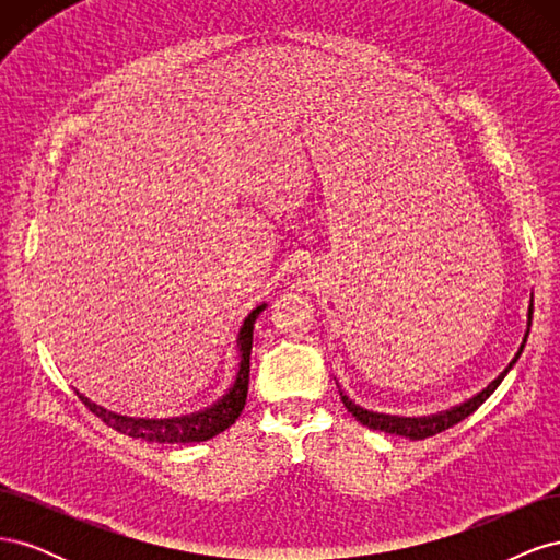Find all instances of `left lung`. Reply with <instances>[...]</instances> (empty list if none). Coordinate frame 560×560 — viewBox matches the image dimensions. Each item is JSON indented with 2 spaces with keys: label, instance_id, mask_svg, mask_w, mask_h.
Instances as JSON below:
<instances>
[{
  "label": "left lung",
  "instance_id": "left-lung-1",
  "mask_svg": "<svg viewBox=\"0 0 560 560\" xmlns=\"http://www.w3.org/2000/svg\"><path fill=\"white\" fill-rule=\"evenodd\" d=\"M530 322H533V301H530V306H528V331H530ZM528 331H525V338H528ZM525 338H523V343H525ZM523 343H521L518 352L514 354V360L510 362V366H506L495 381H490V383L481 389L479 395H474L471 399L463 401L460 406H453V409L442 411V413H434V416H428V418H399V416L374 413V411H366V409H362V406L350 401V399L343 395V389H341V401H343L346 409L354 416V420H360L362 425H366L369 430H381V432H387V434L409 436V439H413V442H420V439L434 436V434H439V432H444V430L457 425V422L465 420L469 413L477 411L479 406H481L490 395L495 393V387L502 383V378L506 376V371H510V369L516 364L518 354H521V350H523Z\"/></svg>",
  "mask_w": 560,
  "mask_h": 560
}]
</instances>
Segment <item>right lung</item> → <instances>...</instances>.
I'll return each instance as SVG.
<instances>
[{"label": "right lung", "mask_w": 560, "mask_h": 560, "mask_svg": "<svg viewBox=\"0 0 560 560\" xmlns=\"http://www.w3.org/2000/svg\"><path fill=\"white\" fill-rule=\"evenodd\" d=\"M266 303L259 308H254L241 327L238 334V346H241V366L238 374H235L233 385L224 397H219L208 409H200L189 416H177V418H128L112 413L103 406L89 401L86 397L79 399L86 404V409L95 413L100 420L109 425L112 430L128 434L132 439H144V442H159V444H191V442H208V439L217 436L231 428L238 416L245 409L247 401V385H249V354H252V334H254V322L264 313Z\"/></svg>", "instance_id": "add662e5"}]
</instances>
